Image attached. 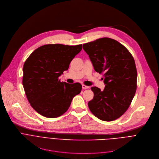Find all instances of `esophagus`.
<instances>
[{
  "label": "esophagus",
  "instance_id": "obj_1",
  "mask_svg": "<svg viewBox=\"0 0 159 159\" xmlns=\"http://www.w3.org/2000/svg\"><path fill=\"white\" fill-rule=\"evenodd\" d=\"M90 87L89 86H87V85H82V89H89Z\"/></svg>",
  "mask_w": 159,
  "mask_h": 159
}]
</instances>
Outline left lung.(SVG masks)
<instances>
[{
    "label": "left lung",
    "instance_id": "8db88e82",
    "mask_svg": "<svg viewBox=\"0 0 159 159\" xmlns=\"http://www.w3.org/2000/svg\"><path fill=\"white\" fill-rule=\"evenodd\" d=\"M94 70L104 75V89L92 87L93 99L88 102L93 114L111 121L129 107L137 87V71L132 55L115 39L102 38L83 44Z\"/></svg>",
    "mask_w": 159,
    "mask_h": 159
}]
</instances>
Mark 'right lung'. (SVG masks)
<instances>
[{
  "label": "right lung",
  "instance_id": "add662e5",
  "mask_svg": "<svg viewBox=\"0 0 159 159\" xmlns=\"http://www.w3.org/2000/svg\"><path fill=\"white\" fill-rule=\"evenodd\" d=\"M81 50L82 44H45L25 62L22 85L29 102L39 115L50 118L60 116L81 92L80 83L61 82L58 79Z\"/></svg>",
  "mask_w": 159,
  "mask_h": 159
}]
</instances>
